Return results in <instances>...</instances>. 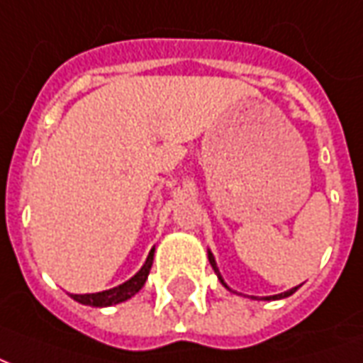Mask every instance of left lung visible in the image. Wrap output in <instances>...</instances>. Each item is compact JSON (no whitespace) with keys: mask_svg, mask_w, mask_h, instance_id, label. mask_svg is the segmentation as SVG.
Returning <instances> with one entry per match:
<instances>
[{"mask_svg":"<svg viewBox=\"0 0 363 363\" xmlns=\"http://www.w3.org/2000/svg\"><path fill=\"white\" fill-rule=\"evenodd\" d=\"M208 260H210V264H212V268H213V270H216V274H218V278H220L221 284H223V286L228 288V284H225V281H223V278H221V276H220V270H218V267H216V260H213V255H212V252H210V251H208ZM297 288H299V286H296V288L288 289V291H284V294H278V296L264 297V299H281V297H288V296H291L294 291H297ZM228 289H229V288H228ZM252 299H255V297H252Z\"/></svg>","mask_w":363,"mask_h":363,"instance_id":"8db88e82","label":"left lung"}]
</instances>
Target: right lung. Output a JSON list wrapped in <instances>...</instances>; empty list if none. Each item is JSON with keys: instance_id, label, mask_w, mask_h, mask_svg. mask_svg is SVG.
<instances>
[{"instance_id": "obj_1", "label": "right lung", "mask_w": 363, "mask_h": 363, "mask_svg": "<svg viewBox=\"0 0 363 363\" xmlns=\"http://www.w3.org/2000/svg\"><path fill=\"white\" fill-rule=\"evenodd\" d=\"M151 264H153V249L147 255V260H145V264L140 268V272L132 276L130 280L124 281V284H120L116 288L112 289H104V291H99V294H83V296H72L75 301H79L83 305H91V307H108V305H116L122 303V301H126L132 296H135L140 289L143 288V284L147 280V274L151 270Z\"/></svg>"}]
</instances>
